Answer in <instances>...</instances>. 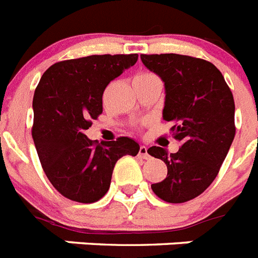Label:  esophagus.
Wrapping results in <instances>:
<instances>
[{"label": "esophagus", "instance_id": "obj_1", "mask_svg": "<svg viewBox=\"0 0 258 258\" xmlns=\"http://www.w3.org/2000/svg\"><path fill=\"white\" fill-rule=\"evenodd\" d=\"M139 156H140V157L144 158V160H148V158H150L149 153H148V148H146L145 145H141V146H140Z\"/></svg>", "mask_w": 258, "mask_h": 258}]
</instances>
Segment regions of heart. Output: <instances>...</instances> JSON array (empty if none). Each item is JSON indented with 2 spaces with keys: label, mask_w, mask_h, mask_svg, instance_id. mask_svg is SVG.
Listing matches in <instances>:
<instances>
[{
  "label": "heart",
  "mask_w": 258,
  "mask_h": 258,
  "mask_svg": "<svg viewBox=\"0 0 258 258\" xmlns=\"http://www.w3.org/2000/svg\"><path fill=\"white\" fill-rule=\"evenodd\" d=\"M144 76H152V74H150V73H142V74H139L137 77H144Z\"/></svg>",
  "instance_id": "1"
}]
</instances>
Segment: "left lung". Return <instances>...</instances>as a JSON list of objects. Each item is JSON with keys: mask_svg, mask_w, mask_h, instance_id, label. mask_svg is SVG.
I'll list each match as a JSON object with an SVG mask.
<instances>
[{"mask_svg": "<svg viewBox=\"0 0 258 258\" xmlns=\"http://www.w3.org/2000/svg\"><path fill=\"white\" fill-rule=\"evenodd\" d=\"M141 61L164 81L162 117L181 142L177 153L148 149L168 168L152 190L166 203H186L213 182L229 152L236 135L233 94L221 72L205 59L168 53L141 54Z\"/></svg>", "mask_w": 258, "mask_h": 258, "instance_id": "1", "label": "left lung"}]
</instances>
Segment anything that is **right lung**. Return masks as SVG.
Listing matches in <instances>:
<instances>
[{
	"instance_id": "1",
	"label": "right lung",
	"mask_w": 258,
	"mask_h": 258,
	"mask_svg": "<svg viewBox=\"0 0 258 258\" xmlns=\"http://www.w3.org/2000/svg\"><path fill=\"white\" fill-rule=\"evenodd\" d=\"M137 59L139 54L67 59L51 65L37 85L33 141L51 185L72 201L90 204L102 199L116 162L139 153L140 145L129 137L96 144L85 135L92 119L102 113L105 88Z\"/></svg>"
}]
</instances>
